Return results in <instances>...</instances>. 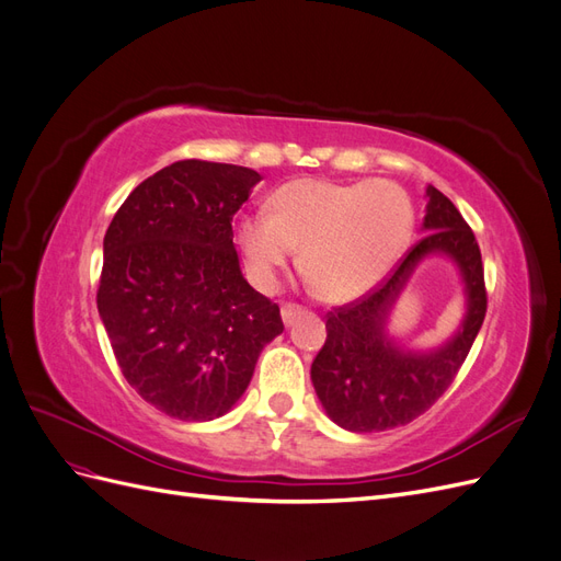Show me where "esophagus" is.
I'll return each instance as SVG.
<instances>
[{"mask_svg":"<svg viewBox=\"0 0 561 561\" xmlns=\"http://www.w3.org/2000/svg\"><path fill=\"white\" fill-rule=\"evenodd\" d=\"M304 313V309L301 307H297V304H285V307L280 309V316H283V322L287 328L290 325H295V320L299 318Z\"/></svg>","mask_w":561,"mask_h":561,"instance_id":"34e87169","label":"esophagus"}]
</instances>
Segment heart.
Returning a JSON list of instances; mask_svg holds the SVG:
<instances>
[{"label": "heart", "mask_w": 561, "mask_h": 561, "mask_svg": "<svg viewBox=\"0 0 561 561\" xmlns=\"http://www.w3.org/2000/svg\"><path fill=\"white\" fill-rule=\"evenodd\" d=\"M412 229V198L396 182L304 178L280 186L271 198V213L257 210L241 219L239 243L260 285H274L299 245L304 274L320 297L351 301L388 274Z\"/></svg>", "instance_id": "1"}]
</instances>
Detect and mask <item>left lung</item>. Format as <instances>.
I'll return each mask as SVG.
<instances>
[{
    "label": "left lung",
    "instance_id": "1",
    "mask_svg": "<svg viewBox=\"0 0 561 561\" xmlns=\"http://www.w3.org/2000/svg\"><path fill=\"white\" fill-rule=\"evenodd\" d=\"M426 236L404 254L375 293L328 313V339L311 381L328 416L351 433H379L414 421L451 386L486 313L480 245L454 203L426 186ZM428 253H445L462 274L467 316L457 334L433 352L397 346L385 325L405 280Z\"/></svg>",
    "mask_w": 561,
    "mask_h": 561
}]
</instances>
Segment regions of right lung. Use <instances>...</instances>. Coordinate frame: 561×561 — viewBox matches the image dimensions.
Masks as SVG:
<instances>
[{"label":"right lung","instance_id":"add662e5","mask_svg":"<svg viewBox=\"0 0 561 561\" xmlns=\"http://www.w3.org/2000/svg\"><path fill=\"white\" fill-rule=\"evenodd\" d=\"M262 178L186 159L140 182L103 241L98 311L138 396L180 421L239 402L262 348L283 332L278 304L241 274L231 219Z\"/></svg>","mask_w":561,"mask_h":561}]
</instances>
